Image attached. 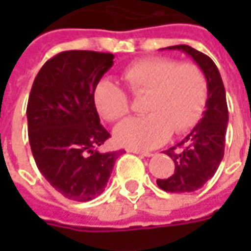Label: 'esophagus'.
<instances>
[{
  "instance_id": "34e87169",
  "label": "esophagus",
  "mask_w": 251,
  "mask_h": 251,
  "mask_svg": "<svg viewBox=\"0 0 251 251\" xmlns=\"http://www.w3.org/2000/svg\"><path fill=\"white\" fill-rule=\"evenodd\" d=\"M127 152L134 153V154H140V156H144V157H151V156H153L151 152H142V151H138V149H127Z\"/></svg>"
}]
</instances>
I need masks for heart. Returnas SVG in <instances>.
Instances as JSON below:
<instances>
[{"label": "heart", "mask_w": 251, "mask_h": 251, "mask_svg": "<svg viewBox=\"0 0 251 251\" xmlns=\"http://www.w3.org/2000/svg\"><path fill=\"white\" fill-rule=\"evenodd\" d=\"M122 79L136 97L145 95V117L121 122L114 129L117 144L131 149H153L181 134L199 122L207 102V80L195 63H180L172 57L153 56L126 67ZM94 104L109 122L129 113V98L122 88L103 79L95 86Z\"/></svg>", "instance_id": "b5f03b06"}]
</instances>
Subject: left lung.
Segmentation results:
<instances>
[{
	"instance_id": "1",
	"label": "left lung",
	"mask_w": 251,
	"mask_h": 251,
	"mask_svg": "<svg viewBox=\"0 0 251 251\" xmlns=\"http://www.w3.org/2000/svg\"><path fill=\"white\" fill-rule=\"evenodd\" d=\"M163 50L181 51L194 59L207 80V102L201 120L184 140L169 148L165 154L174 160L175 172L168 179H157V185L168 192H194L215 175L225 154L228 110L226 91L215 63L189 46Z\"/></svg>"
}]
</instances>
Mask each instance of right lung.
<instances>
[{
	"label": "right lung",
	"mask_w": 251,
	"mask_h": 251,
	"mask_svg": "<svg viewBox=\"0 0 251 251\" xmlns=\"http://www.w3.org/2000/svg\"><path fill=\"white\" fill-rule=\"evenodd\" d=\"M113 59L103 52H60L41 67L30 90L32 154L41 175L67 199L88 201L102 194L121 153L98 151L110 134L93 99Z\"/></svg>",
	"instance_id": "add662e5"
}]
</instances>
